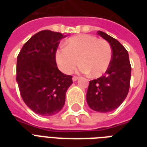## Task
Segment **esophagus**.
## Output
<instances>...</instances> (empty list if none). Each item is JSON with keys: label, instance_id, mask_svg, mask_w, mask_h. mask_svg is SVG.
I'll return each mask as SVG.
<instances>
[{"label": "esophagus", "instance_id": "34e87169", "mask_svg": "<svg viewBox=\"0 0 147 147\" xmlns=\"http://www.w3.org/2000/svg\"><path fill=\"white\" fill-rule=\"evenodd\" d=\"M78 79V77H77V76H73V78H72V81L73 82H76V81H77Z\"/></svg>", "mask_w": 147, "mask_h": 147}]
</instances>
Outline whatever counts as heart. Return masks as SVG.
I'll return each instance as SVG.
<instances>
[{
  "instance_id": "1",
  "label": "heart",
  "mask_w": 147,
  "mask_h": 147,
  "mask_svg": "<svg viewBox=\"0 0 147 147\" xmlns=\"http://www.w3.org/2000/svg\"><path fill=\"white\" fill-rule=\"evenodd\" d=\"M66 47L58 49L55 59L59 68L69 74L78 65V71L89 73L93 77L100 76L107 71L112 58L111 47L108 42L96 36L82 34L67 40Z\"/></svg>"
}]
</instances>
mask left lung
Masks as SVG:
<instances>
[{
	"label": "left lung",
	"instance_id": "obj_1",
	"mask_svg": "<svg viewBox=\"0 0 147 147\" xmlns=\"http://www.w3.org/2000/svg\"><path fill=\"white\" fill-rule=\"evenodd\" d=\"M98 34L110 43L112 58L105 75L89 82L86 100L90 108L107 113L117 109L127 95L131 65L128 52L118 40L102 31Z\"/></svg>",
	"mask_w": 147,
	"mask_h": 147
}]
</instances>
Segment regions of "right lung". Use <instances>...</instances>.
Wrapping results in <instances>:
<instances>
[{"label":"right lung","mask_w":147,"mask_h":147,"mask_svg":"<svg viewBox=\"0 0 147 147\" xmlns=\"http://www.w3.org/2000/svg\"><path fill=\"white\" fill-rule=\"evenodd\" d=\"M61 33L42 30L33 35L22 47L17 60V82L27 107L36 114L51 116L63 107L65 93L72 76L59 70L55 53Z\"/></svg>","instance_id":"obj_1"}]
</instances>
